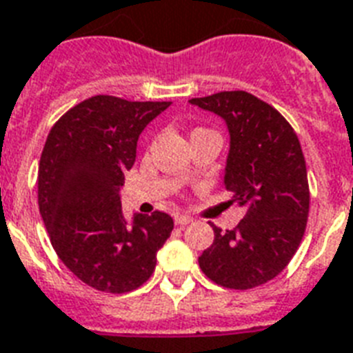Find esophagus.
<instances>
[{
    "label": "esophagus",
    "mask_w": 353,
    "mask_h": 353,
    "mask_svg": "<svg viewBox=\"0 0 353 353\" xmlns=\"http://www.w3.org/2000/svg\"><path fill=\"white\" fill-rule=\"evenodd\" d=\"M192 218L190 216H183V214H177L176 216V225H188V223H192Z\"/></svg>",
    "instance_id": "esophagus-1"
}]
</instances>
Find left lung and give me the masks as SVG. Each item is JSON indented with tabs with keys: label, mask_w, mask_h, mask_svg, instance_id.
Here are the masks:
<instances>
[{
	"label": "left lung",
	"mask_w": 353,
	"mask_h": 353,
	"mask_svg": "<svg viewBox=\"0 0 353 353\" xmlns=\"http://www.w3.org/2000/svg\"><path fill=\"white\" fill-rule=\"evenodd\" d=\"M223 119L229 130L223 185L245 209L234 231L214 229L199 268L216 284L251 290L290 263L310 210L306 161L290 122L245 91H221L188 101Z\"/></svg>",
	"instance_id": "1"
}]
</instances>
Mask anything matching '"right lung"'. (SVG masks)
I'll list each match as a JSON object with an SVG mask.
<instances>
[{"label": "right lung", "mask_w": 353, "mask_h": 353, "mask_svg": "<svg viewBox=\"0 0 353 353\" xmlns=\"http://www.w3.org/2000/svg\"><path fill=\"white\" fill-rule=\"evenodd\" d=\"M168 106L91 97L71 108L46 141L38 168L41 220L65 268L99 291L143 285L174 229L166 212H135L126 220L121 207L139 135Z\"/></svg>", "instance_id": "add662e5"}]
</instances>
